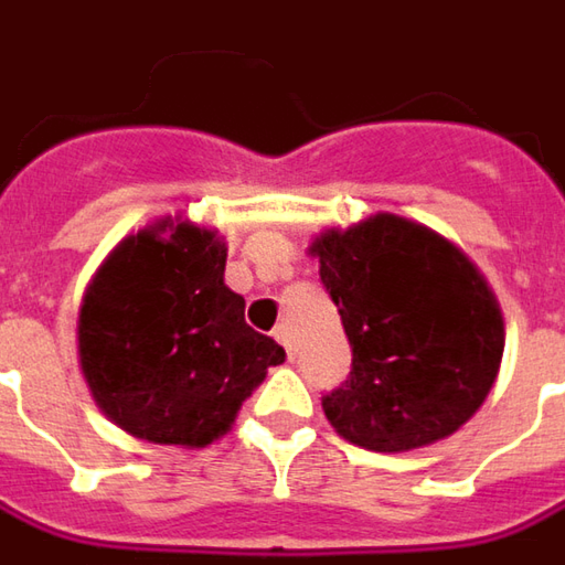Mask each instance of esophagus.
<instances>
[{"instance_id":"34e87169","label":"esophagus","mask_w":565,"mask_h":565,"mask_svg":"<svg viewBox=\"0 0 565 565\" xmlns=\"http://www.w3.org/2000/svg\"><path fill=\"white\" fill-rule=\"evenodd\" d=\"M274 339L286 348V354L291 358V351H295V348H291V329L286 327V323H279V327L274 329Z\"/></svg>"}]
</instances>
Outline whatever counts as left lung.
Listing matches in <instances>:
<instances>
[{"label": "left lung", "mask_w": 565, "mask_h": 565, "mask_svg": "<svg viewBox=\"0 0 565 565\" xmlns=\"http://www.w3.org/2000/svg\"><path fill=\"white\" fill-rule=\"evenodd\" d=\"M351 342V376L323 397L344 441L426 448L486 404L503 358V313L460 245L388 211L310 242Z\"/></svg>", "instance_id": "1"}]
</instances>
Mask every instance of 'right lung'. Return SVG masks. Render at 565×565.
I'll return each mask as SVG.
<instances>
[{
	"instance_id": "1",
	"label": "right lung",
	"mask_w": 565,
	"mask_h": 565,
	"mask_svg": "<svg viewBox=\"0 0 565 565\" xmlns=\"http://www.w3.org/2000/svg\"><path fill=\"white\" fill-rule=\"evenodd\" d=\"M226 242L161 217L117 242L83 291L77 354L102 414L139 441L204 448L286 351L245 323Z\"/></svg>"
}]
</instances>
